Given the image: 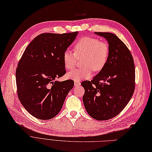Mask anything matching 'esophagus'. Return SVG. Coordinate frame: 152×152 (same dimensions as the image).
I'll return each mask as SVG.
<instances>
[{
	"instance_id": "34e87169",
	"label": "esophagus",
	"mask_w": 152,
	"mask_h": 152,
	"mask_svg": "<svg viewBox=\"0 0 152 152\" xmlns=\"http://www.w3.org/2000/svg\"><path fill=\"white\" fill-rule=\"evenodd\" d=\"M74 85H75V86H79V85H80V82H76V81H75V82H74Z\"/></svg>"
}]
</instances>
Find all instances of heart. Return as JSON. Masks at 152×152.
Returning a JSON list of instances; mask_svg holds the SVG:
<instances>
[{"label": "heart", "instance_id": "obj_1", "mask_svg": "<svg viewBox=\"0 0 152 152\" xmlns=\"http://www.w3.org/2000/svg\"><path fill=\"white\" fill-rule=\"evenodd\" d=\"M75 52L67 49L63 54L64 66L68 70L73 69L77 64L78 58L82 59L80 69L69 72L68 78L76 82L81 81L91 77L93 70H102L107 62L110 49L106 42L98 39L85 37L81 38L75 45Z\"/></svg>", "mask_w": 152, "mask_h": 152}]
</instances>
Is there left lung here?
Returning a JSON list of instances; mask_svg holds the SVG:
<instances>
[{
  "label": "left lung",
  "mask_w": 152,
  "mask_h": 152,
  "mask_svg": "<svg viewBox=\"0 0 152 152\" xmlns=\"http://www.w3.org/2000/svg\"><path fill=\"white\" fill-rule=\"evenodd\" d=\"M109 45V57L104 67L91 81L81 83L83 102L93 119L105 121L119 114L131 99L135 89V66L130 50L115 34L95 32Z\"/></svg>",
  "instance_id": "1"
}]
</instances>
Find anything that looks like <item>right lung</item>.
I'll list each match as a JSON object with an SVG mask.
<instances>
[{
  "label": "right lung",
  "instance_id": "add662e5",
  "mask_svg": "<svg viewBox=\"0 0 152 152\" xmlns=\"http://www.w3.org/2000/svg\"><path fill=\"white\" fill-rule=\"evenodd\" d=\"M78 33L37 36L26 47L18 64V98L26 110L37 119L48 120L58 114L73 88V80L59 82L56 79L66 73L63 54Z\"/></svg>",
  "mask_w": 152,
  "mask_h": 152
}]
</instances>
